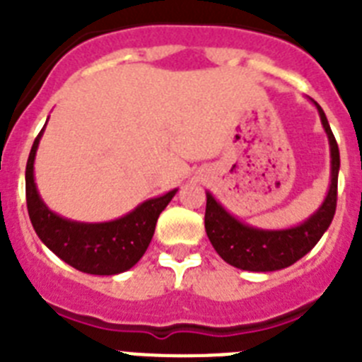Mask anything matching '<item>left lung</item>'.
I'll return each instance as SVG.
<instances>
[{
    "mask_svg": "<svg viewBox=\"0 0 362 362\" xmlns=\"http://www.w3.org/2000/svg\"><path fill=\"white\" fill-rule=\"evenodd\" d=\"M315 107L330 141L332 175L330 190L326 194L325 201L317 212H313L305 223L284 230L254 228L230 216L214 199L210 192L206 194L204 230L217 254L232 267L248 272H274L290 267L300 257H305L330 226L337 206V177L341 159H339L337 141L332 134L325 112L317 103Z\"/></svg>",
    "mask_w": 362,
    "mask_h": 362,
    "instance_id": "1",
    "label": "left lung"
}]
</instances>
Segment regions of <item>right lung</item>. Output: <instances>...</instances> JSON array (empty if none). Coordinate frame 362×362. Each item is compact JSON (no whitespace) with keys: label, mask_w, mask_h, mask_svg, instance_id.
Listing matches in <instances>:
<instances>
[{"label":"right lung","mask_w":362,"mask_h":362,"mask_svg":"<svg viewBox=\"0 0 362 362\" xmlns=\"http://www.w3.org/2000/svg\"><path fill=\"white\" fill-rule=\"evenodd\" d=\"M43 130L34 139L25 170L27 209L37 238L66 264L85 274L116 276L130 270L148 248L159 214L170 203L177 188L145 201L116 221L78 223L65 219L49 210L34 183V159Z\"/></svg>","instance_id":"obj_1"}]
</instances>
